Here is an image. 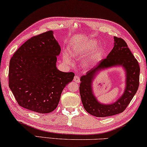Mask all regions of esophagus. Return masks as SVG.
I'll use <instances>...</instances> for the list:
<instances>
[{
    "label": "esophagus",
    "instance_id": "1",
    "mask_svg": "<svg viewBox=\"0 0 147 147\" xmlns=\"http://www.w3.org/2000/svg\"><path fill=\"white\" fill-rule=\"evenodd\" d=\"M74 82L78 83L80 82V78H79V77L78 76H76L74 78Z\"/></svg>",
    "mask_w": 147,
    "mask_h": 147
}]
</instances>
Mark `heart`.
I'll list each match as a JSON object with an SVG mask.
<instances>
[{
    "label": "heart",
    "instance_id": "b5f03b06",
    "mask_svg": "<svg viewBox=\"0 0 147 147\" xmlns=\"http://www.w3.org/2000/svg\"><path fill=\"white\" fill-rule=\"evenodd\" d=\"M97 42H96V41L90 40L87 41L86 42L79 44L78 45H75V46H74L71 48V52L74 57L78 58L83 57L86 56V55L90 53H92V51H93V50L94 49V48L96 47V45H97ZM102 52L103 50L102 49H101V48L98 49V50H96L94 53L93 54L92 56H91L90 59L85 60V61L83 62V66L84 67H88L90 64V62L92 60L98 59V58H99L101 55H102ZM63 57L65 61L69 62V63H70L71 62V57L68 53H65Z\"/></svg>",
    "mask_w": 147,
    "mask_h": 147
}]
</instances>
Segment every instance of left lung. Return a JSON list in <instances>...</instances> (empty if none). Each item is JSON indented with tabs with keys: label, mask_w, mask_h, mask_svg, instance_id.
I'll list each match as a JSON object with an SVG mask.
<instances>
[{
	"label": "left lung",
	"mask_w": 147,
	"mask_h": 147,
	"mask_svg": "<svg viewBox=\"0 0 147 147\" xmlns=\"http://www.w3.org/2000/svg\"><path fill=\"white\" fill-rule=\"evenodd\" d=\"M115 45L105 59L100 61L97 66L82 76L79 86L83 107L88 113L96 117H105L121 113L126 109L138 91L139 85L140 68L139 63L126 42L121 38L114 36ZM123 66L127 71L126 89L121 97L112 105H104L97 102L92 90V82L98 70L109 67Z\"/></svg>",
	"instance_id": "left-lung-1"
}]
</instances>
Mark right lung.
I'll list each match as a JSON object with an SVG mask.
<instances>
[{"label":"right lung","mask_w":147,"mask_h":147,"mask_svg":"<svg viewBox=\"0 0 147 147\" xmlns=\"http://www.w3.org/2000/svg\"><path fill=\"white\" fill-rule=\"evenodd\" d=\"M53 33L49 30L30 38L9 61V87L16 101L38 113L56 109L62 90L75 76L57 69V56L61 49Z\"/></svg>","instance_id":"right-lung-1"}]
</instances>
